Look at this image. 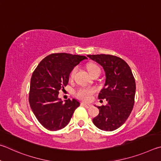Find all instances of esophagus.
<instances>
[{"label": "esophagus", "instance_id": "34e87169", "mask_svg": "<svg viewBox=\"0 0 161 161\" xmlns=\"http://www.w3.org/2000/svg\"><path fill=\"white\" fill-rule=\"evenodd\" d=\"M81 105H83L84 107H86V108H91V107L92 106L91 104H86V103H81Z\"/></svg>", "mask_w": 161, "mask_h": 161}]
</instances>
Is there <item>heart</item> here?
<instances>
[{
    "label": "heart",
    "instance_id": "1",
    "mask_svg": "<svg viewBox=\"0 0 161 161\" xmlns=\"http://www.w3.org/2000/svg\"><path fill=\"white\" fill-rule=\"evenodd\" d=\"M87 70L89 72L90 75H92L94 73L99 72L100 73V69L96 64H88L87 65ZM76 71V68H73L70 73V78H73L74 76L75 73ZM95 92V89L94 88H82L78 89L76 92V97L81 100L83 101H89L91 100L92 95Z\"/></svg>",
    "mask_w": 161,
    "mask_h": 161
}]
</instances>
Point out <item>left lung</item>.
I'll use <instances>...</instances> for the list:
<instances>
[{"instance_id": "1", "label": "left lung", "mask_w": 161, "mask_h": 161, "mask_svg": "<svg viewBox=\"0 0 161 161\" xmlns=\"http://www.w3.org/2000/svg\"><path fill=\"white\" fill-rule=\"evenodd\" d=\"M88 57L103 66L106 76L98 98L106 99L108 104L97 107L99 114L92 122L101 130L114 131L126 122L133 109L136 92L133 73L129 65L116 56L97 54Z\"/></svg>"}]
</instances>
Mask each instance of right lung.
<instances>
[{"label":"right lung","instance_id":"add662e5","mask_svg":"<svg viewBox=\"0 0 161 161\" xmlns=\"http://www.w3.org/2000/svg\"><path fill=\"white\" fill-rule=\"evenodd\" d=\"M86 58L66 53H52L42 59L34 70L30 80V105L39 123L48 130L64 128L80 105L75 99L66 100L64 103L58 93L69 83L71 70Z\"/></svg>","mask_w":161,"mask_h":161}]
</instances>
